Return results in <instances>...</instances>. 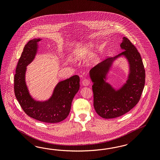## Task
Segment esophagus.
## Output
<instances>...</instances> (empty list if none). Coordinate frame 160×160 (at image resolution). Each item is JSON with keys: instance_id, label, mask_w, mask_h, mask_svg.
Returning <instances> with one entry per match:
<instances>
[{"instance_id": "34e87169", "label": "esophagus", "mask_w": 160, "mask_h": 160, "mask_svg": "<svg viewBox=\"0 0 160 160\" xmlns=\"http://www.w3.org/2000/svg\"><path fill=\"white\" fill-rule=\"evenodd\" d=\"M90 84V81L89 80H88V79H84V80H82V84L83 86H87Z\"/></svg>"}]
</instances>
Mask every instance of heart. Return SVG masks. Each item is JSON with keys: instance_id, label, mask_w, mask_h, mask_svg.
Instances as JSON below:
<instances>
[{"instance_id": "b5f03b06", "label": "heart", "mask_w": 160, "mask_h": 160, "mask_svg": "<svg viewBox=\"0 0 160 160\" xmlns=\"http://www.w3.org/2000/svg\"><path fill=\"white\" fill-rule=\"evenodd\" d=\"M92 43H87L76 48L73 52V58L76 60H80L84 58L90 52V49L92 48Z\"/></svg>"}]
</instances>
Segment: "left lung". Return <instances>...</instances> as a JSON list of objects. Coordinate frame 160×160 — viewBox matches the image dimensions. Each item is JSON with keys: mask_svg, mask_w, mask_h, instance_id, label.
<instances>
[{"mask_svg": "<svg viewBox=\"0 0 160 160\" xmlns=\"http://www.w3.org/2000/svg\"><path fill=\"white\" fill-rule=\"evenodd\" d=\"M120 44L124 50L114 58H109L99 63L90 71L92 86L94 107L97 114L104 118L121 116L136 106L140 99L145 85L144 64L134 45L129 39L123 38ZM124 55L130 65V74L126 83L116 91L104 79L116 58Z\"/></svg>", "mask_w": 160, "mask_h": 160, "instance_id": "1", "label": "left lung"}]
</instances>
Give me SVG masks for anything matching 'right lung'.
Returning <instances> with one entry per match:
<instances>
[{
    "label": "right lung",
    "mask_w": 160,
    "mask_h": 160,
    "mask_svg": "<svg viewBox=\"0 0 160 160\" xmlns=\"http://www.w3.org/2000/svg\"><path fill=\"white\" fill-rule=\"evenodd\" d=\"M40 41V39L30 40L24 46L16 68L15 96L28 116L44 122L56 123L63 121L69 114L73 98L80 88V78L74 75L58 82L52 96L46 102L32 98L25 82L26 68L34 59Z\"/></svg>",
    "instance_id": "1"
}]
</instances>
